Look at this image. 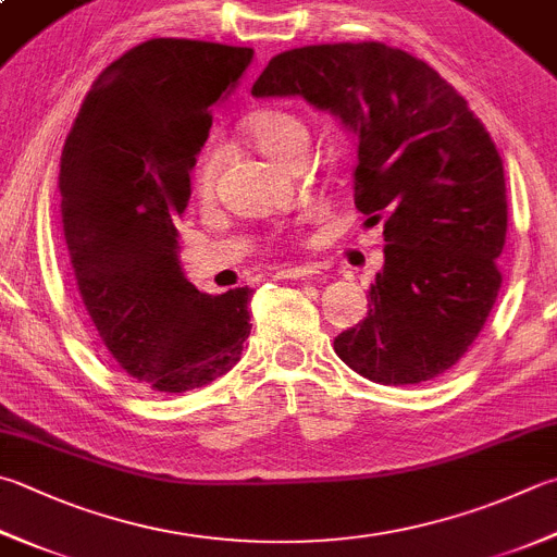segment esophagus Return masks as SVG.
<instances>
[{
  "instance_id": "esophagus-1",
  "label": "esophagus",
  "mask_w": 557,
  "mask_h": 557,
  "mask_svg": "<svg viewBox=\"0 0 557 557\" xmlns=\"http://www.w3.org/2000/svg\"><path fill=\"white\" fill-rule=\"evenodd\" d=\"M318 274V269L314 267H298V264H288V267H278L276 269V278H306V276H314Z\"/></svg>"
}]
</instances>
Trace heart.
Listing matches in <instances>:
<instances>
[{"instance_id":"1","label":"heart","mask_w":557,"mask_h":557,"mask_svg":"<svg viewBox=\"0 0 557 557\" xmlns=\"http://www.w3.org/2000/svg\"><path fill=\"white\" fill-rule=\"evenodd\" d=\"M245 138L255 145V148L274 160L276 164H286L293 157L306 154L308 150V125L296 111L288 109H259L249 113L247 119L239 123ZM220 166V152L213 145L198 152L194 172H191V186L198 198H211L215 188V176Z\"/></svg>"}]
</instances>
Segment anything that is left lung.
I'll return each mask as SVG.
<instances>
[{
    "label": "left lung",
    "instance_id": "8db88e82",
    "mask_svg": "<svg viewBox=\"0 0 557 557\" xmlns=\"http://www.w3.org/2000/svg\"><path fill=\"white\" fill-rule=\"evenodd\" d=\"M251 94L306 99L359 140L354 203L369 225L383 218L385 264L334 351L383 385L448 371L502 286L507 186L485 125L424 60L375 40L281 52Z\"/></svg>",
    "mask_w": 557,
    "mask_h": 557
}]
</instances>
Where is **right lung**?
<instances>
[{"label": "right lung", "mask_w": 557, "mask_h": 557, "mask_svg": "<svg viewBox=\"0 0 557 557\" xmlns=\"http://www.w3.org/2000/svg\"><path fill=\"white\" fill-rule=\"evenodd\" d=\"M251 58L206 40H145L91 84L62 148V230L82 302L121 369L157 393L225 375L251 330V290H198L176 230L213 103Z\"/></svg>", "instance_id": "1"}]
</instances>
